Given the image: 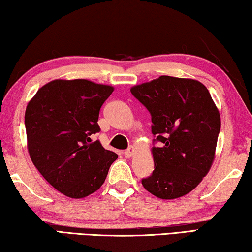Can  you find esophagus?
Returning a JSON list of instances; mask_svg holds the SVG:
<instances>
[{
    "label": "esophagus",
    "instance_id": "34e87169",
    "mask_svg": "<svg viewBox=\"0 0 252 252\" xmlns=\"http://www.w3.org/2000/svg\"><path fill=\"white\" fill-rule=\"evenodd\" d=\"M134 152H135V148L129 147L127 150H125V152H124V156H125L126 158H129V157H132L134 155Z\"/></svg>",
    "mask_w": 252,
    "mask_h": 252
}]
</instances>
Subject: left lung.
<instances>
[{"label": "left lung", "instance_id": "8db88e82", "mask_svg": "<svg viewBox=\"0 0 252 252\" xmlns=\"http://www.w3.org/2000/svg\"><path fill=\"white\" fill-rule=\"evenodd\" d=\"M133 95L151 115L155 170L142 185L160 199L181 198L198 187L215 159L220 111L195 79L160 76L135 85Z\"/></svg>", "mask_w": 252, "mask_h": 252}]
</instances>
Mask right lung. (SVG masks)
Wrapping results in <instances>:
<instances>
[{
	"label": "right lung",
	"mask_w": 252,
	"mask_h": 252,
	"mask_svg": "<svg viewBox=\"0 0 252 252\" xmlns=\"http://www.w3.org/2000/svg\"><path fill=\"white\" fill-rule=\"evenodd\" d=\"M112 92V86L87 79H54L27 104L25 126L32 161L69 198H85L97 191L118 158L90 137L100 132V109Z\"/></svg>",
	"instance_id": "1"
}]
</instances>
